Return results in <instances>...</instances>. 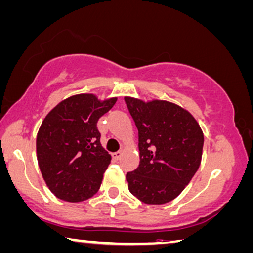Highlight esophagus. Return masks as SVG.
Segmentation results:
<instances>
[{"mask_svg":"<svg viewBox=\"0 0 253 253\" xmlns=\"http://www.w3.org/2000/svg\"><path fill=\"white\" fill-rule=\"evenodd\" d=\"M122 156H123V151H116V152H113V154H112V158L113 159H116V161H118V159L120 158V157H122Z\"/></svg>","mask_w":253,"mask_h":253,"instance_id":"1","label":"esophagus"}]
</instances>
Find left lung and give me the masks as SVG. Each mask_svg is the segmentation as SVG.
I'll list each match as a JSON object with an SVG mask.
<instances>
[{"label": "left lung", "mask_w": 253, "mask_h": 253, "mask_svg": "<svg viewBox=\"0 0 253 253\" xmlns=\"http://www.w3.org/2000/svg\"><path fill=\"white\" fill-rule=\"evenodd\" d=\"M138 130L140 164L126 174L128 189L145 204H165L179 196L202 161L204 135L196 119L167 101L125 97Z\"/></svg>", "instance_id": "obj_1"}]
</instances>
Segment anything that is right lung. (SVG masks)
<instances>
[{
    "label": "right lung",
    "mask_w": 253,
    "mask_h": 253,
    "mask_svg": "<svg viewBox=\"0 0 253 253\" xmlns=\"http://www.w3.org/2000/svg\"><path fill=\"white\" fill-rule=\"evenodd\" d=\"M117 97L71 96L45 116L37 136V157L43 180L57 198L83 202L97 193L111 156L101 144L97 122Z\"/></svg>",
    "instance_id": "obj_1"
}]
</instances>
